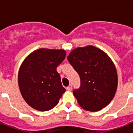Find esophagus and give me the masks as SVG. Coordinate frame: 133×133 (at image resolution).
I'll list each match as a JSON object with an SVG mask.
<instances>
[{
    "instance_id": "obj_1",
    "label": "esophagus",
    "mask_w": 133,
    "mask_h": 133,
    "mask_svg": "<svg viewBox=\"0 0 133 133\" xmlns=\"http://www.w3.org/2000/svg\"><path fill=\"white\" fill-rule=\"evenodd\" d=\"M72 85H69L66 88V90L68 91H71L72 90Z\"/></svg>"
}]
</instances>
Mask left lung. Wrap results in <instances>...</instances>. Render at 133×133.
<instances>
[{"instance_id": "8db88e82", "label": "left lung", "mask_w": 133, "mask_h": 133, "mask_svg": "<svg viewBox=\"0 0 133 133\" xmlns=\"http://www.w3.org/2000/svg\"><path fill=\"white\" fill-rule=\"evenodd\" d=\"M68 59L81 79L80 88L73 91L79 105L97 112L108 105L118 84L117 70L110 56L95 46L87 45L74 49Z\"/></svg>"}]
</instances>
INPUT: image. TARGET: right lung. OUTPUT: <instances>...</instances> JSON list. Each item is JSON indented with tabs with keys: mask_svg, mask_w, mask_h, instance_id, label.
I'll list each match as a JSON object with an SVG mask.
<instances>
[{
	"mask_svg": "<svg viewBox=\"0 0 133 133\" xmlns=\"http://www.w3.org/2000/svg\"><path fill=\"white\" fill-rule=\"evenodd\" d=\"M65 56L64 50L40 48L30 53L21 65L18 75L20 91L26 103L34 109H52L65 92L56 71Z\"/></svg>",
	"mask_w": 133,
	"mask_h": 133,
	"instance_id": "1",
	"label": "right lung"
}]
</instances>
